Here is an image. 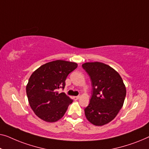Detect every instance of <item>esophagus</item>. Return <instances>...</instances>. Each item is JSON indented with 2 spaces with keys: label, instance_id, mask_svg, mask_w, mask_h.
I'll return each mask as SVG.
<instances>
[{
  "label": "esophagus",
  "instance_id": "esophagus-1",
  "mask_svg": "<svg viewBox=\"0 0 149 149\" xmlns=\"http://www.w3.org/2000/svg\"><path fill=\"white\" fill-rule=\"evenodd\" d=\"M79 98H80V96H74V99L75 100H78Z\"/></svg>",
  "mask_w": 149,
  "mask_h": 149
}]
</instances>
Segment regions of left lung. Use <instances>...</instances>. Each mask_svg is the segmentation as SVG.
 I'll return each instance as SVG.
<instances>
[{"label": "left lung", "instance_id": "8db88e82", "mask_svg": "<svg viewBox=\"0 0 149 149\" xmlns=\"http://www.w3.org/2000/svg\"><path fill=\"white\" fill-rule=\"evenodd\" d=\"M82 68L89 75L93 87L90 103L84 109L86 117L95 125H105L123 107L126 95L125 84L118 72L103 63H85Z\"/></svg>", "mask_w": 149, "mask_h": 149}]
</instances>
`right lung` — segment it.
<instances>
[{
    "instance_id": "1",
    "label": "right lung",
    "mask_w": 149,
    "mask_h": 149,
    "mask_svg": "<svg viewBox=\"0 0 149 149\" xmlns=\"http://www.w3.org/2000/svg\"><path fill=\"white\" fill-rule=\"evenodd\" d=\"M77 67L74 62L56 60L41 65L31 75L26 86L29 104L36 116L47 122H55L65 113L73 100L64 93L65 79Z\"/></svg>"
}]
</instances>
